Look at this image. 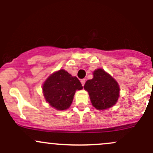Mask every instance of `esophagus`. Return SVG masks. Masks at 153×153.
Here are the masks:
<instances>
[{"instance_id": "34e87169", "label": "esophagus", "mask_w": 153, "mask_h": 153, "mask_svg": "<svg viewBox=\"0 0 153 153\" xmlns=\"http://www.w3.org/2000/svg\"><path fill=\"white\" fill-rule=\"evenodd\" d=\"M85 82H86L85 79H81V84H82V86H84V84H85Z\"/></svg>"}]
</instances>
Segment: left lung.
<instances>
[{"mask_svg":"<svg viewBox=\"0 0 153 153\" xmlns=\"http://www.w3.org/2000/svg\"><path fill=\"white\" fill-rule=\"evenodd\" d=\"M84 88L89 93L92 106L98 110L112 107L119 98L118 82L101 68L94 71L93 78L88 80Z\"/></svg>","mask_w":153,"mask_h":153,"instance_id":"8db88e82","label":"left lung"}]
</instances>
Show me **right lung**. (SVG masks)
<instances>
[{
  "label": "right lung",
  "mask_w": 153,
  "mask_h": 153,
  "mask_svg": "<svg viewBox=\"0 0 153 153\" xmlns=\"http://www.w3.org/2000/svg\"><path fill=\"white\" fill-rule=\"evenodd\" d=\"M44 98L49 105L58 110L67 109L73 101L76 90L83 89L76 77L64 69L52 73L42 86Z\"/></svg>",
  "instance_id": "obj_1"
}]
</instances>
